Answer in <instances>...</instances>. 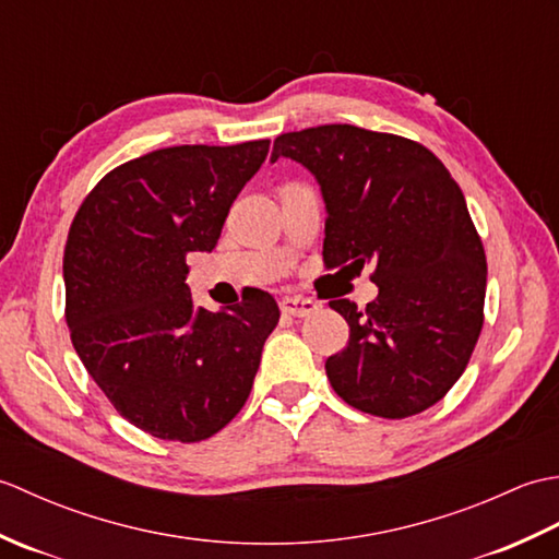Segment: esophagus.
<instances>
[{
    "instance_id": "1",
    "label": "esophagus",
    "mask_w": 559,
    "mask_h": 559,
    "mask_svg": "<svg viewBox=\"0 0 559 559\" xmlns=\"http://www.w3.org/2000/svg\"><path fill=\"white\" fill-rule=\"evenodd\" d=\"M281 310L283 314H290V317H310L319 310V302L310 298H283Z\"/></svg>"
}]
</instances>
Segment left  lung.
I'll return each instance as SVG.
<instances>
[{
  "label": "left lung",
  "instance_id": "left-lung-1",
  "mask_svg": "<svg viewBox=\"0 0 559 559\" xmlns=\"http://www.w3.org/2000/svg\"><path fill=\"white\" fill-rule=\"evenodd\" d=\"M302 163L326 201L324 266L372 264L365 310L331 300L348 346L326 360L336 394L362 413H423L466 370L483 329L488 264L454 177L430 148L399 134L322 124L281 134L271 160Z\"/></svg>",
  "mask_w": 559,
  "mask_h": 559
}]
</instances>
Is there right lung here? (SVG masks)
Instances as JSON below:
<instances>
[{"label":"right lung","instance_id":"right-lung-1","mask_svg":"<svg viewBox=\"0 0 559 559\" xmlns=\"http://www.w3.org/2000/svg\"><path fill=\"white\" fill-rule=\"evenodd\" d=\"M266 153L269 139L146 153L105 175L71 221V343L115 411L158 439L192 444L223 430L242 411L278 324L264 290L209 312L185 283L187 254L216 247Z\"/></svg>","mask_w":559,"mask_h":559}]
</instances>
